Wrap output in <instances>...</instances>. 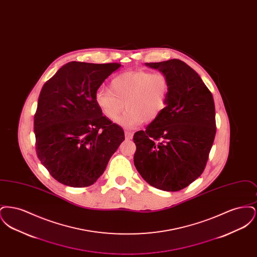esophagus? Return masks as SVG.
I'll return each instance as SVG.
<instances>
[{
	"instance_id": "obj_1",
	"label": "esophagus",
	"mask_w": 257,
	"mask_h": 257,
	"mask_svg": "<svg viewBox=\"0 0 257 257\" xmlns=\"http://www.w3.org/2000/svg\"><path fill=\"white\" fill-rule=\"evenodd\" d=\"M132 138H133V133L132 132H129V131L125 132V139L126 140H132Z\"/></svg>"
}]
</instances>
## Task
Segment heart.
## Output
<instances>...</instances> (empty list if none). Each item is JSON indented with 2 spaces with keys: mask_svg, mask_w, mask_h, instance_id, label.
<instances>
[{
  "mask_svg": "<svg viewBox=\"0 0 257 257\" xmlns=\"http://www.w3.org/2000/svg\"><path fill=\"white\" fill-rule=\"evenodd\" d=\"M170 84L162 73L147 70H130L117 75L110 83V89L100 88L95 93L99 110L110 121L117 120L125 128L156 120L168 105Z\"/></svg>",
  "mask_w": 257,
  "mask_h": 257,
  "instance_id": "heart-1",
  "label": "heart"
}]
</instances>
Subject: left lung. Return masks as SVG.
<instances>
[{"label":"left lung","mask_w":257,"mask_h":257,"mask_svg":"<svg viewBox=\"0 0 257 257\" xmlns=\"http://www.w3.org/2000/svg\"><path fill=\"white\" fill-rule=\"evenodd\" d=\"M146 64L167 77L170 92L159 117L134 134L135 167L149 185L177 192L205 169L216 135L214 99L199 75L184 61Z\"/></svg>","instance_id":"obj_1"}]
</instances>
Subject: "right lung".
Masks as SVG:
<instances>
[{"mask_svg": "<svg viewBox=\"0 0 257 257\" xmlns=\"http://www.w3.org/2000/svg\"><path fill=\"white\" fill-rule=\"evenodd\" d=\"M120 66L70 61L42 86L34 119L36 151L60 183L82 188L96 182L124 141L121 126L95 103L98 88Z\"/></svg>", "mask_w": 257, "mask_h": 257, "instance_id": "right-lung-1", "label": "right lung"}]
</instances>
